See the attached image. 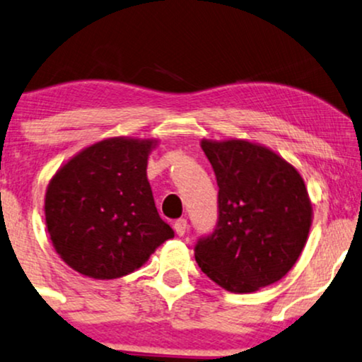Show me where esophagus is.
<instances>
[{
  "label": "esophagus",
  "mask_w": 362,
  "mask_h": 362,
  "mask_svg": "<svg viewBox=\"0 0 362 362\" xmlns=\"http://www.w3.org/2000/svg\"><path fill=\"white\" fill-rule=\"evenodd\" d=\"M187 227H189V226H187L185 218H178V221H177L175 223H173V228H175L177 235H180V237L184 235L185 232H187Z\"/></svg>",
  "instance_id": "1"
}]
</instances>
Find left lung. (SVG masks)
<instances>
[{"label":"left lung","instance_id":"8db88e82","mask_svg":"<svg viewBox=\"0 0 362 362\" xmlns=\"http://www.w3.org/2000/svg\"><path fill=\"white\" fill-rule=\"evenodd\" d=\"M200 147L217 178L218 221L197 242L199 267L235 294L281 281L299 259L313 223L304 178L254 141L204 139Z\"/></svg>","mask_w":362,"mask_h":362}]
</instances>
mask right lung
Wrapping results in <instances>:
<instances>
[{"instance_id": "right-lung-1", "label": "right lung", "mask_w": 362, "mask_h": 362, "mask_svg": "<svg viewBox=\"0 0 362 362\" xmlns=\"http://www.w3.org/2000/svg\"><path fill=\"white\" fill-rule=\"evenodd\" d=\"M157 144L105 139L71 157L49 180L45 221L54 250L73 271L100 281L123 277L173 237L147 178Z\"/></svg>"}]
</instances>
